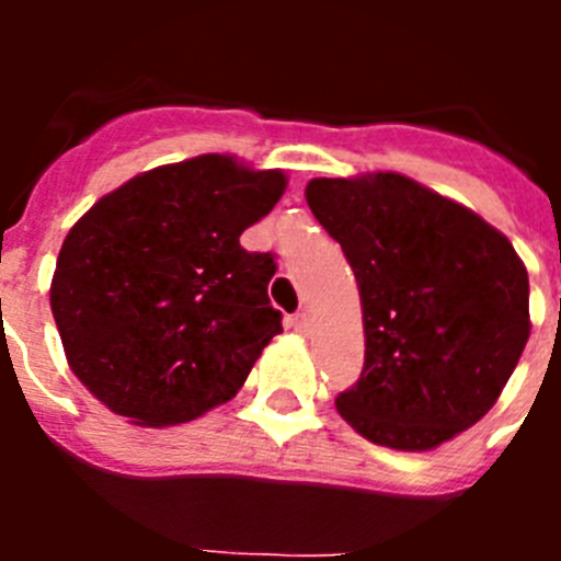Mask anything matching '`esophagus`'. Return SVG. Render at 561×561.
I'll return each instance as SVG.
<instances>
[{
    "label": "esophagus",
    "instance_id": "1",
    "mask_svg": "<svg viewBox=\"0 0 561 561\" xmlns=\"http://www.w3.org/2000/svg\"><path fill=\"white\" fill-rule=\"evenodd\" d=\"M289 325L297 331V334H309L311 320H309V314H306V311H297V314L289 320Z\"/></svg>",
    "mask_w": 561,
    "mask_h": 561
}]
</instances>
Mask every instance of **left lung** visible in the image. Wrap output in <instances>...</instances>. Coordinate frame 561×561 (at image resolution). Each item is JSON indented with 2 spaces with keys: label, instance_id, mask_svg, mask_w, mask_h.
Here are the masks:
<instances>
[{
  "label": "left lung",
  "instance_id": "8db88e82",
  "mask_svg": "<svg viewBox=\"0 0 561 561\" xmlns=\"http://www.w3.org/2000/svg\"><path fill=\"white\" fill-rule=\"evenodd\" d=\"M306 202L340 241L362 300L365 368L336 413L401 453L478 424L531 334L528 272L512 241L393 171L311 180Z\"/></svg>",
  "mask_w": 561,
  "mask_h": 561
}]
</instances>
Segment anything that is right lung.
I'll list each match as a JSON object with an SVG mask.
<instances>
[{
	"mask_svg": "<svg viewBox=\"0 0 561 561\" xmlns=\"http://www.w3.org/2000/svg\"><path fill=\"white\" fill-rule=\"evenodd\" d=\"M284 191V171L202 153L83 213L58 252L49 306L89 393L137 427H171L241 390L284 329L266 295L275 257L238 238Z\"/></svg>",
	"mask_w": 561,
	"mask_h": 561,
	"instance_id": "obj_1",
	"label": "right lung"
}]
</instances>
